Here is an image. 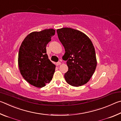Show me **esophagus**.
I'll return each instance as SVG.
<instances>
[{"label":"esophagus","instance_id":"1","mask_svg":"<svg viewBox=\"0 0 121 121\" xmlns=\"http://www.w3.org/2000/svg\"><path fill=\"white\" fill-rule=\"evenodd\" d=\"M60 64H61V62H57V63H56L57 66H58V65H60Z\"/></svg>","mask_w":121,"mask_h":121}]
</instances>
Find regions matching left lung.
<instances>
[{
    "label": "left lung",
    "instance_id": "obj_1",
    "mask_svg": "<svg viewBox=\"0 0 121 121\" xmlns=\"http://www.w3.org/2000/svg\"><path fill=\"white\" fill-rule=\"evenodd\" d=\"M59 41L64 46L63 57L67 60L68 71L65 74L66 82L74 86H83L89 81L97 66L94 46L85 34L68 27L57 30Z\"/></svg>",
    "mask_w": 121,
    "mask_h": 121
}]
</instances>
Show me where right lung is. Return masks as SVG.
<instances>
[{"instance_id":"obj_1","label":"right lung","mask_w":121,"mask_h":121,"mask_svg":"<svg viewBox=\"0 0 121 121\" xmlns=\"http://www.w3.org/2000/svg\"><path fill=\"white\" fill-rule=\"evenodd\" d=\"M55 30L46 29L30 33L19 49L18 63L21 74L29 83L42 88L52 80L56 66L47 54L46 46Z\"/></svg>"}]
</instances>
